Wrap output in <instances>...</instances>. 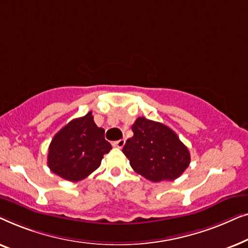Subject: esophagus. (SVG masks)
Wrapping results in <instances>:
<instances>
[{"mask_svg":"<svg viewBox=\"0 0 248 248\" xmlns=\"http://www.w3.org/2000/svg\"><path fill=\"white\" fill-rule=\"evenodd\" d=\"M124 144H125V140H124V139H121V140L113 142V147H115V148H120V149H122V148L124 147Z\"/></svg>","mask_w":248,"mask_h":248,"instance_id":"esophagus-1","label":"esophagus"}]
</instances>
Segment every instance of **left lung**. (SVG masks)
<instances>
[{
    "label": "left lung",
    "instance_id": "8db88e82",
    "mask_svg": "<svg viewBox=\"0 0 248 248\" xmlns=\"http://www.w3.org/2000/svg\"><path fill=\"white\" fill-rule=\"evenodd\" d=\"M123 154L131 167L149 181H174L191 162V155L171 128L159 122L138 117L132 125Z\"/></svg>",
    "mask_w": 248,
    "mask_h": 248
}]
</instances>
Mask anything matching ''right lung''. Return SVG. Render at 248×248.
<instances>
[{"label": "right lung", "instance_id": "right-lung-1", "mask_svg": "<svg viewBox=\"0 0 248 248\" xmlns=\"http://www.w3.org/2000/svg\"><path fill=\"white\" fill-rule=\"evenodd\" d=\"M110 149V143L105 140V130L97 126L89 111L55 134L48 148L47 165L63 179L79 182L99 167Z\"/></svg>", "mask_w": 248, "mask_h": 248}]
</instances>
